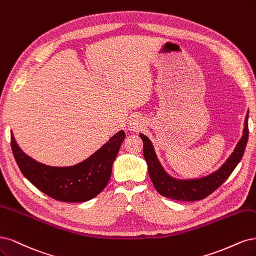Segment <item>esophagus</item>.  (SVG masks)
<instances>
[{
  "mask_svg": "<svg viewBox=\"0 0 256 256\" xmlns=\"http://www.w3.org/2000/svg\"><path fill=\"white\" fill-rule=\"evenodd\" d=\"M144 126V122L142 121V118H139L137 116L133 117L130 119L128 123V130L132 132H138L142 130Z\"/></svg>",
  "mask_w": 256,
  "mask_h": 256,
  "instance_id": "obj_1",
  "label": "esophagus"
}]
</instances>
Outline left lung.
I'll return each instance as SVG.
<instances>
[{"label": "left lung", "instance_id": "left-lung-1", "mask_svg": "<svg viewBox=\"0 0 256 256\" xmlns=\"http://www.w3.org/2000/svg\"><path fill=\"white\" fill-rule=\"evenodd\" d=\"M249 112L244 119V128L234 152L226 162L212 174L201 178L176 180L170 176L162 167L154 151L151 140L144 134H139L144 142V156L148 164V171L156 190L162 196L178 201H198L210 196L219 188L240 162L249 137L248 128Z\"/></svg>", "mask_w": 256, "mask_h": 256}]
</instances>
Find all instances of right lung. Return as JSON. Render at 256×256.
Masks as SVG:
<instances>
[{
    "label": "right lung",
    "instance_id": "add662e5",
    "mask_svg": "<svg viewBox=\"0 0 256 256\" xmlns=\"http://www.w3.org/2000/svg\"><path fill=\"white\" fill-rule=\"evenodd\" d=\"M124 138V132H118L90 158L70 167H51L32 160L20 149L12 134L10 144L23 176L40 192L62 202H85L108 183L112 162Z\"/></svg>",
    "mask_w": 256,
    "mask_h": 256
}]
</instances>
